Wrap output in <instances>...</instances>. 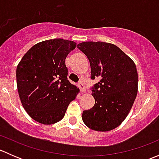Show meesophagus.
<instances>
[{
  "label": "esophagus",
  "mask_w": 159,
  "mask_h": 159,
  "mask_svg": "<svg viewBox=\"0 0 159 159\" xmlns=\"http://www.w3.org/2000/svg\"><path fill=\"white\" fill-rule=\"evenodd\" d=\"M78 87H79V89H80V90H81V91L82 93H85L86 92V89H85V87H84V84H82V83H79V84H78Z\"/></svg>",
  "instance_id": "1"
}]
</instances>
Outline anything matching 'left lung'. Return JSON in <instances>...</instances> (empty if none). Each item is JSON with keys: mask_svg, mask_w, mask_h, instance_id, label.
<instances>
[{"mask_svg": "<svg viewBox=\"0 0 159 159\" xmlns=\"http://www.w3.org/2000/svg\"><path fill=\"white\" fill-rule=\"evenodd\" d=\"M77 48L89 58L91 79L100 78L91 92L95 104L83 111V121L94 131L116 129L128 116L137 96L139 76L135 64L111 43L85 41Z\"/></svg>", "mask_w": 159, "mask_h": 159, "instance_id": "left-lung-1", "label": "left lung"}]
</instances>
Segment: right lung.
Wrapping results in <instances>:
<instances>
[{
    "instance_id": "right-lung-1",
    "label": "right lung",
    "mask_w": 159,
    "mask_h": 159,
    "mask_svg": "<svg viewBox=\"0 0 159 159\" xmlns=\"http://www.w3.org/2000/svg\"><path fill=\"white\" fill-rule=\"evenodd\" d=\"M76 43L55 38L34 44L23 56L16 70L22 106L34 121L52 125L64 118L80 90L68 80L65 59Z\"/></svg>"
}]
</instances>
